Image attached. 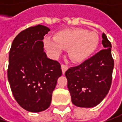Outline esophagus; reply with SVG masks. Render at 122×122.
I'll list each match as a JSON object with an SVG mask.
<instances>
[{"label":"esophagus","instance_id":"obj_1","mask_svg":"<svg viewBox=\"0 0 122 122\" xmlns=\"http://www.w3.org/2000/svg\"><path fill=\"white\" fill-rule=\"evenodd\" d=\"M61 68H62V73L64 74L65 72L67 71V69H68V66H66V65H64V64H62L61 65Z\"/></svg>","mask_w":122,"mask_h":122}]
</instances>
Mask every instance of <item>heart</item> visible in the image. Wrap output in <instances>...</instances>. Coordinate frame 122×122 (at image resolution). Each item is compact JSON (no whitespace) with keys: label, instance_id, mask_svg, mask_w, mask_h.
<instances>
[{"label":"heart","instance_id":"heart-1","mask_svg":"<svg viewBox=\"0 0 122 122\" xmlns=\"http://www.w3.org/2000/svg\"><path fill=\"white\" fill-rule=\"evenodd\" d=\"M99 42L97 33L83 28H73L57 32L54 38L45 37L46 49L53 56H58L64 49H68L70 59L74 62H81L96 49Z\"/></svg>","mask_w":122,"mask_h":122}]
</instances>
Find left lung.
Listing matches in <instances>:
<instances>
[{"mask_svg":"<svg viewBox=\"0 0 122 122\" xmlns=\"http://www.w3.org/2000/svg\"><path fill=\"white\" fill-rule=\"evenodd\" d=\"M102 38L105 49L65 73L72 102L79 107L98 105L109 91L114 61L110 41L105 33Z\"/></svg>","mask_w":122,"mask_h":122,"instance_id":"1","label":"left lung"}]
</instances>
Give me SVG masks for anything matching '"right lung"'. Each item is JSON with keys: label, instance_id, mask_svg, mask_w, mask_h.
I'll return each mask as SVG.
<instances>
[{"label": "right lung", "instance_id": "right-lung-1", "mask_svg": "<svg viewBox=\"0 0 122 122\" xmlns=\"http://www.w3.org/2000/svg\"><path fill=\"white\" fill-rule=\"evenodd\" d=\"M49 31L40 24L21 31L9 51L7 75L12 94L20 107L33 113L49 107L62 75L60 63L48 58L44 51L43 40Z\"/></svg>", "mask_w": 122, "mask_h": 122}]
</instances>
